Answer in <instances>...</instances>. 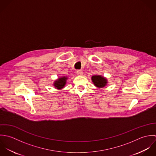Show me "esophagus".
<instances>
[{
    "instance_id": "obj_1",
    "label": "esophagus",
    "mask_w": 156,
    "mask_h": 156,
    "mask_svg": "<svg viewBox=\"0 0 156 156\" xmlns=\"http://www.w3.org/2000/svg\"><path fill=\"white\" fill-rule=\"evenodd\" d=\"M76 74L78 76H82L83 75V72L82 70H77L76 72Z\"/></svg>"
}]
</instances>
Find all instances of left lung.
Instances as JSON below:
<instances>
[{"label": "left lung", "mask_w": 156, "mask_h": 156, "mask_svg": "<svg viewBox=\"0 0 156 156\" xmlns=\"http://www.w3.org/2000/svg\"><path fill=\"white\" fill-rule=\"evenodd\" d=\"M94 85L98 88H103L108 83L107 79L100 75H94L91 78Z\"/></svg>", "instance_id": "1"}]
</instances>
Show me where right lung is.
Listing matches in <instances>:
<instances>
[{"label":"right lung","mask_w":156,"mask_h":156,"mask_svg":"<svg viewBox=\"0 0 156 156\" xmlns=\"http://www.w3.org/2000/svg\"><path fill=\"white\" fill-rule=\"evenodd\" d=\"M67 80V76H64L60 77L54 82L53 85L55 87V89L61 90L65 86Z\"/></svg>","instance_id":"add662e5"}]
</instances>
